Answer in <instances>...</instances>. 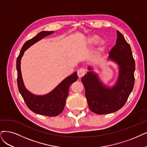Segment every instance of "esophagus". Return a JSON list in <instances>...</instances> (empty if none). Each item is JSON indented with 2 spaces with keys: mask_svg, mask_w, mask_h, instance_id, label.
I'll return each instance as SVG.
<instances>
[{
  "mask_svg": "<svg viewBox=\"0 0 147 147\" xmlns=\"http://www.w3.org/2000/svg\"><path fill=\"white\" fill-rule=\"evenodd\" d=\"M85 74H86V70L83 68L80 69L77 71V74H78V77L80 78H81V77H83V76L85 75Z\"/></svg>",
  "mask_w": 147,
  "mask_h": 147,
  "instance_id": "esophagus-1",
  "label": "esophagus"
}]
</instances>
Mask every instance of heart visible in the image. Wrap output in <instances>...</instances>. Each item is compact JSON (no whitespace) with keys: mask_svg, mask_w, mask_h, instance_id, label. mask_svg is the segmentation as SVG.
Returning a JSON list of instances; mask_svg holds the SVG:
<instances>
[{"mask_svg":"<svg viewBox=\"0 0 147 147\" xmlns=\"http://www.w3.org/2000/svg\"><path fill=\"white\" fill-rule=\"evenodd\" d=\"M99 40V37L97 35L93 34L88 37V38L87 39V42L89 44L93 45V44H95V43H97ZM105 47V42L104 41H101V42L99 43V45L97 47V48L96 49L95 54L96 55H98L99 54H101V52L103 51V50L104 49Z\"/></svg>","mask_w":147,"mask_h":147,"instance_id":"1","label":"heart"}]
</instances>
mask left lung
I'll return each mask as SVG.
<instances>
[{
	"label": "left lung",
	"instance_id": "1",
	"mask_svg": "<svg viewBox=\"0 0 147 147\" xmlns=\"http://www.w3.org/2000/svg\"><path fill=\"white\" fill-rule=\"evenodd\" d=\"M116 45L109 52L107 60L118 66V76L111 87L105 85L92 67L81 80L85 88L88 105L92 111L98 115L115 112L126 102L134 84L135 62L131 47L124 36L118 31Z\"/></svg>",
	"mask_w": 147,
	"mask_h": 147
}]
</instances>
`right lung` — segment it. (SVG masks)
Segmentation results:
<instances>
[{
    "label": "right lung",
    "mask_w": 147,
    "mask_h": 147,
    "mask_svg": "<svg viewBox=\"0 0 147 147\" xmlns=\"http://www.w3.org/2000/svg\"><path fill=\"white\" fill-rule=\"evenodd\" d=\"M54 32V31H42L28 40L22 46L16 62L17 86L28 107L34 113L48 116H56L63 111L69 93V86L78 79L77 72L63 80L49 93L43 95H37L32 93L25 87L22 76L20 64L22 58L26 49Z\"/></svg>",
    "instance_id": "right-lung-1"
}]
</instances>
